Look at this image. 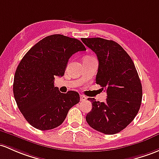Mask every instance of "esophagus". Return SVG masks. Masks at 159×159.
<instances>
[{
	"mask_svg": "<svg viewBox=\"0 0 159 159\" xmlns=\"http://www.w3.org/2000/svg\"><path fill=\"white\" fill-rule=\"evenodd\" d=\"M87 99V97L85 96L84 95H80V100L81 101H86Z\"/></svg>",
	"mask_w": 159,
	"mask_h": 159,
	"instance_id": "34e87169",
	"label": "esophagus"
}]
</instances>
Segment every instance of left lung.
<instances>
[{
	"label": "left lung",
	"mask_w": 159,
	"mask_h": 159,
	"mask_svg": "<svg viewBox=\"0 0 159 159\" xmlns=\"http://www.w3.org/2000/svg\"><path fill=\"white\" fill-rule=\"evenodd\" d=\"M98 60L96 83L105 88L107 99L89 98L93 109L86 120L94 129L105 134L120 132L134 120L140 107L143 89L139 75L129 54L112 40L81 39Z\"/></svg>",
	"instance_id": "8db88e82"
}]
</instances>
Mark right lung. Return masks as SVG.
I'll return each mask as SVG.
<instances>
[{
  "label": "right lung",
  "mask_w": 159,
  "mask_h": 159,
  "mask_svg": "<svg viewBox=\"0 0 159 159\" xmlns=\"http://www.w3.org/2000/svg\"><path fill=\"white\" fill-rule=\"evenodd\" d=\"M86 50L78 39L55 34L39 41L21 60L13 80V95L32 127L41 130L57 127L70 109L79 103V93H61L54 82L55 76H64L73 54Z\"/></svg>",
  "instance_id": "1"
}]
</instances>
